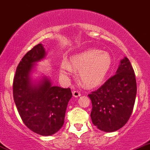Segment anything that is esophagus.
<instances>
[{
    "instance_id": "obj_1",
    "label": "esophagus",
    "mask_w": 150,
    "mask_h": 150,
    "mask_svg": "<svg viewBox=\"0 0 150 150\" xmlns=\"http://www.w3.org/2000/svg\"><path fill=\"white\" fill-rule=\"evenodd\" d=\"M72 95H73V96L75 98H78L79 96H81V92L78 90H75L72 92Z\"/></svg>"
}]
</instances>
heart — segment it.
Wrapping results in <instances>:
<instances>
[{
	"mask_svg": "<svg viewBox=\"0 0 150 150\" xmlns=\"http://www.w3.org/2000/svg\"><path fill=\"white\" fill-rule=\"evenodd\" d=\"M112 65L110 54L98 50H86L71 58V64L64 60L61 64L60 73L67 78L73 72L79 69V78L83 84L93 87L100 84L107 76Z\"/></svg>",
	"mask_w": 150,
	"mask_h": 150,
	"instance_id": "heart-1",
	"label": "heart"
}]
</instances>
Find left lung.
Listing matches in <instances>:
<instances>
[{"instance_id": "1", "label": "left lung", "mask_w": 150, "mask_h": 150, "mask_svg": "<svg viewBox=\"0 0 150 150\" xmlns=\"http://www.w3.org/2000/svg\"><path fill=\"white\" fill-rule=\"evenodd\" d=\"M137 93L133 68L127 57L120 61L116 73L89 95L91 119L101 131L112 132L124 127L132 112Z\"/></svg>"}]
</instances>
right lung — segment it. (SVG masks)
Returning <instances> with one entry per match:
<instances>
[{"label":"right lung","instance_id":"right-lung-1","mask_svg":"<svg viewBox=\"0 0 150 150\" xmlns=\"http://www.w3.org/2000/svg\"><path fill=\"white\" fill-rule=\"evenodd\" d=\"M43 45L39 43L29 50L16 69L13 81V97L25 125L38 135L49 136L59 131L64 123L69 88L53 86L46 75L34 79L36 63L46 58Z\"/></svg>","mask_w":150,"mask_h":150}]
</instances>
